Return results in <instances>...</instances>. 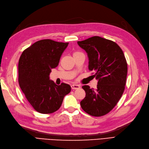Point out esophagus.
I'll list each match as a JSON object with an SVG mask.
<instances>
[{
  "label": "esophagus",
  "mask_w": 149,
  "mask_h": 149,
  "mask_svg": "<svg viewBox=\"0 0 149 149\" xmlns=\"http://www.w3.org/2000/svg\"><path fill=\"white\" fill-rule=\"evenodd\" d=\"M71 88L73 89V90H75V89H78L80 88V86L79 85H76V84H72L71 85Z\"/></svg>",
  "instance_id": "obj_1"
}]
</instances>
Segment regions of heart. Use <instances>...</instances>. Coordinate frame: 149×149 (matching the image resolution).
Returning <instances> with one entry per match:
<instances>
[{
    "label": "heart",
    "mask_w": 149,
    "mask_h": 149,
    "mask_svg": "<svg viewBox=\"0 0 149 149\" xmlns=\"http://www.w3.org/2000/svg\"><path fill=\"white\" fill-rule=\"evenodd\" d=\"M80 53H81V52H74L73 53V55L78 54H80Z\"/></svg>",
    "instance_id": "heart-1"
}]
</instances>
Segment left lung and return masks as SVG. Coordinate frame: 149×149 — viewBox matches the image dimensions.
I'll return each mask as SVG.
<instances>
[{
    "label": "left lung",
    "instance_id": "8db88e82",
    "mask_svg": "<svg viewBox=\"0 0 149 149\" xmlns=\"http://www.w3.org/2000/svg\"><path fill=\"white\" fill-rule=\"evenodd\" d=\"M78 45L87 53L88 69L95 72L92 76L98 80L96 89L82 86L86 95L80 102L81 107L92 116H103L116 106L123 94L127 73L126 59L116 42L100 36L78 41Z\"/></svg>",
    "mask_w": 149,
    "mask_h": 149
}]
</instances>
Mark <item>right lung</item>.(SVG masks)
I'll use <instances>...</instances> for the list:
<instances>
[{"label":"right lung","mask_w":149,"mask_h":149,"mask_svg":"<svg viewBox=\"0 0 149 149\" xmlns=\"http://www.w3.org/2000/svg\"><path fill=\"white\" fill-rule=\"evenodd\" d=\"M69 42L42 39L22 52L18 62V83L29 103L42 114L58 110L70 85H57L49 80L51 69L57 67Z\"/></svg>","instance_id":"1"}]
</instances>
